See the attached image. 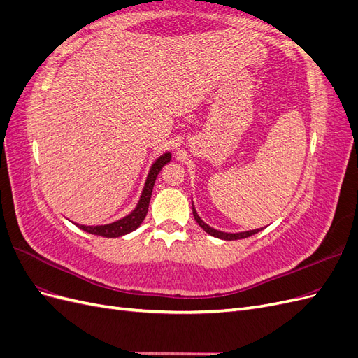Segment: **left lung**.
<instances>
[{
    "label": "left lung",
    "instance_id": "1",
    "mask_svg": "<svg viewBox=\"0 0 358 358\" xmlns=\"http://www.w3.org/2000/svg\"><path fill=\"white\" fill-rule=\"evenodd\" d=\"M192 215H194V220H196L199 222V225L201 227V229L213 236V237H218V239H222V241H237V239H245V237H249L252 234H257L258 231H262L263 229H255V230H248V231H239V233H227V231H221V230H216L213 229V227H210L209 224H206L201 218L200 215L197 213L196 208H194V203H192Z\"/></svg>",
    "mask_w": 358,
    "mask_h": 358
}]
</instances>
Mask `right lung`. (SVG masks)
I'll return each mask as SVG.
<instances>
[{"instance_id":"1","label":"right lung","mask_w":358,"mask_h":358,"mask_svg":"<svg viewBox=\"0 0 358 358\" xmlns=\"http://www.w3.org/2000/svg\"><path fill=\"white\" fill-rule=\"evenodd\" d=\"M170 159H171L170 152H164L161 157H158L155 159L154 164L150 166V169H149L145 187H143V191H142V196H140L137 206H136L133 212H129L127 216H124V218L117 220L115 222H110V224H104V225H80V224H76V222L74 224L86 233L103 236V237H110V239H112V237L125 236L128 233L134 231L136 229H138L140 224L143 222L145 216L148 213L150 196H152V189H154L158 173L161 171L162 167L167 164V162H170Z\"/></svg>"}]
</instances>
